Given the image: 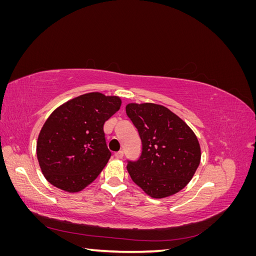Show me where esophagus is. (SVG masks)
Masks as SVG:
<instances>
[{
  "label": "esophagus",
  "instance_id": "obj_1",
  "mask_svg": "<svg viewBox=\"0 0 256 256\" xmlns=\"http://www.w3.org/2000/svg\"><path fill=\"white\" fill-rule=\"evenodd\" d=\"M115 157L118 159H122L124 157V152L122 150H120L118 152H115Z\"/></svg>",
  "mask_w": 256,
  "mask_h": 256
}]
</instances>
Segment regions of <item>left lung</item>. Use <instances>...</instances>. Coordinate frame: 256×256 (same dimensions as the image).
Instances as JSON below:
<instances>
[{
  "instance_id": "1",
  "label": "left lung",
  "mask_w": 256,
  "mask_h": 256,
  "mask_svg": "<svg viewBox=\"0 0 256 256\" xmlns=\"http://www.w3.org/2000/svg\"><path fill=\"white\" fill-rule=\"evenodd\" d=\"M126 113L142 141L140 158L128 161L131 180L154 198L180 192L192 180L200 161V147L194 132L160 104H128Z\"/></svg>"
}]
</instances>
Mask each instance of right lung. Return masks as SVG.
Here are the masks:
<instances>
[{"mask_svg": "<svg viewBox=\"0 0 256 256\" xmlns=\"http://www.w3.org/2000/svg\"><path fill=\"white\" fill-rule=\"evenodd\" d=\"M120 104L118 96L94 92L56 108L44 124L36 146L46 180L72 193L94 182L111 157L104 124Z\"/></svg>", "mask_w": 256, "mask_h": 256, "instance_id": "obj_1", "label": "right lung"}]
</instances>
